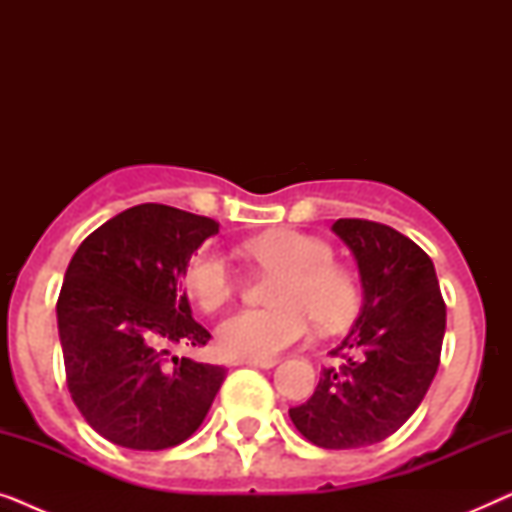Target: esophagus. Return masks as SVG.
<instances>
[{
	"mask_svg": "<svg viewBox=\"0 0 512 512\" xmlns=\"http://www.w3.org/2000/svg\"><path fill=\"white\" fill-rule=\"evenodd\" d=\"M235 366H256V368H272L275 359H235Z\"/></svg>",
	"mask_w": 512,
	"mask_h": 512,
	"instance_id": "34e87169",
	"label": "esophagus"
}]
</instances>
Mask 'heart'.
<instances>
[{
  "label": "heart",
  "instance_id": "obj_1",
  "mask_svg": "<svg viewBox=\"0 0 512 512\" xmlns=\"http://www.w3.org/2000/svg\"><path fill=\"white\" fill-rule=\"evenodd\" d=\"M247 254L263 268L282 272L270 310L230 312L216 328L219 347L235 359H270L310 331V317L321 328H338L359 305L352 270L333 261V247L298 230H275L247 242ZM233 265L221 251L202 247L188 258L184 286L202 310H216L233 296Z\"/></svg>",
  "mask_w": 512,
  "mask_h": 512
}]
</instances>
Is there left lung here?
I'll use <instances>...</instances> for the list:
<instances>
[{"label":"left lung","mask_w":512,"mask_h":512,"mask_svg":"<svg viewBox=\"0 0 512 512\" xmlns=\"http://www.w3.org/2000/svg\"><path fill=\"white\" fill-rule=\"evenodd\" d=\"M333 230L354 251L363 307L321 370L314 394L289 410L317 447L356 450L389 438L429 391L445 335V300L422 247L384 223L338 219Z\"/></svg>","instance_id":"left-lung-1"}]
</instances>
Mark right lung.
Masks as SVG:
<instances>
[{
    "instance_id": "right-lung-1",
    "label": "right lung",
    "mask_w": 512,
    "mask_h": 512,
    "mask_svg": "<svg viewBox=\"0 0 512 512\" xmlns=\"http://www.w3.org/2000/svg\"><path fill=\"white\" fill-rule=\"evenodd\" d=\"M219 223L146 202L93 230L58 296L65 377L83 419L109 443L167 450L205 419L226 368L172 356L207 345L179 277Z\"/></svg>"
}]
</instances>
